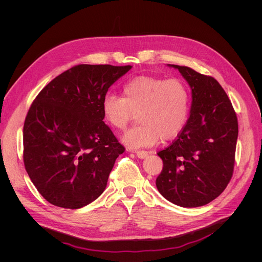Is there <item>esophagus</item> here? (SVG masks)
I'll use <instances>...</instances> for the list:
<instances>
[{"instance_id":"obj_1","label":"esophagus","mask_w":262,"mask_h":262,"mask_svg":"<svg viewBox=\"0 0 262 262\" xmlns=\"http://www.w3.org/2000/svg\"><path fill=\"white\" fill-rule=\"evenodd\" d=\"M135 154L139 159H145L148 156V152L145 150H137L135 151Z\"/></svg>"}]
</instances>
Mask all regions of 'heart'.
<instances>
[{"mask_svg": "<svg viewBox=\"0 0 262 262\" xmlns=\"http://www.w3.org/2000/svg\"><path fill=\"white\" fill-rule=\"evenodd\" d=\"M190 108V90L180 79L138 76L122 88V97L107 94L101 112L112 129L121 132L137 115L139 124L122 138L132 148L148 147L161 140L177 138L185 126Z\"/></svg>", "mask_w": 262, "mask_h": 262, "instance_id": "heart-1", "label": "heart"}]
</instances>
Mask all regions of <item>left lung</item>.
<instances>
[{
    "label": "left lung",
    "mask_w": 262,
    "mask_h": 262,
    "mask_svg": "<svg viewBox=\"0 0 262 262\" xmlns=\"http://www.w3.org/2000/svg\"><path fill=\"white\" fill-rule=\"evenodd\" d=\"M171 66L190 84L193 101L190 117L180 135L158 152L163 160V170L156 184L170 202L182 207H198L220 196L231 180L237 117L225 90L215 79L188 66Z\"/></svg>",
    "instance_id": "8db88e82"
}]
</instances>
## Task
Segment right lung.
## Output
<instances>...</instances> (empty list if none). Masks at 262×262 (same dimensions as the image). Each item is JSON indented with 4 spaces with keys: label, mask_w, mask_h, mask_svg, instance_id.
Here are the masks:
<instances>
[{
    "label": "right lung",
    "mask_w": 262,
    "mask_h": 262,
    "mask_svg": "<svg viewBox=\"0 0 262 262\" xmlns=\"http://www.w3.org/2000/svg\"><path fill=\"white\" fill-rule=\"evenodd\" d=\"M130 68L79 64L59 74L33 100L24 124V164L51 204L77 209L104 191L125 148L102 121L101 102Z\"/></svg>",
    "instance_id": "1"
}]
</instances>
